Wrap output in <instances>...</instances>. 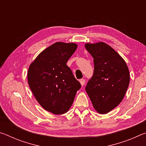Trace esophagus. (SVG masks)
<instances>
[{
    "mask_svg": "<svg viewBox=\"0 0 146 146\" xmlns=\"http://www.w3.org/2000/svg\"><path fill=\"white\" fill-rule=\"evenodd\" d=\"M80 84H81V85H82V86L85 84V83H86V80H85V79H84V78H82V79H80Z\"/></svg>",
    "mask_w": 146,
    "mask_h": 146,
    "instance_id": "34e87169",
    "label": "esophagus"
}]
</instances>
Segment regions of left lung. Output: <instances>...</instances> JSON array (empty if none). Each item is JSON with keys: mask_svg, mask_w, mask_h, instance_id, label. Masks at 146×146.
Instances as JSON below:
<instances>
[{"mask_svg": "<svg viewBox=\"0 0 146 146\" xmlns=\"http://www.w3.org/2000/svg\"><path fill=\"white\" fill-rule=\"evenodd\" d=\"M93 58L94 71L85 90L94 108L106 114L119 104L129 84L126 63L111 47L104 42L86 44Z\"/></svg>", "mask_w": 146, "mask_h": 146, "instance_id": "8db88e82", "label": "left lung"}]
</instances>
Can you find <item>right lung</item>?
I'll list each match as a JSON object with an SVG mask.
<instances>
[{
  "label": "right lung",
  "instance_id": "right-lung-1",
  "mask_svg": "<svg viewBox=\"0 0 146 146\" xmlns=\"http://www.w3.org/2000/svg\"><path fill=\"white\" fill-rule=\"evenodd\" d=\"M76 48L74 43L56 42L39 54L29 68L32 93L44 110L55 115L68 111L81 88L66 65Z\"/></svg>",
  "mask_w": 146,
  "mask_h": 146
}]
</instances>
